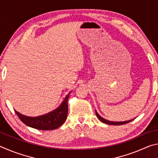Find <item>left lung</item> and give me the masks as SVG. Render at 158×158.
Here are the masks:
<instances>
[{
  "label": "left lung",
  "mask_w": 158,
  "mask_h": 158,
  "mask_svg": "<svg viewBox=\"0 0 158 158\" xmlns=\"http://www.w3.org/2000/svg\"><path fill=\"white\" fill-rule=\"evenodd\" d=\"M96 113V116L99 119H100V121H101L104 123H106V124H108V125H123V124H126L128 123H130L132 121V120H131V121H125V122H112V121H109L107 120H105V118H103L102 117H101L100 115H99L97 111H95Z\"/></svg>",
  "instance_id": "8db88e82"
}]
</instances>
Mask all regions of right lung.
<instances>
[{"label":"right lung","mask_w":158,"mask_h":158,"mask_svg":"<svg viewBox=\"0 0 158 158\" xmlns=\"http://www.w3.org/2000/svg\"><path fill=\"white\" fill-rule=\"evenodd\" d=\"M69 93L66 96L60 106L50 113L37 117H28L15 111L19 119L25 125L40 130H52L59 127L65 123L68 116V100Z\"/></svg>","instance_id":"right-lung-1"}]
</instances>
